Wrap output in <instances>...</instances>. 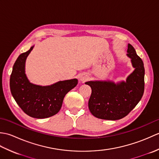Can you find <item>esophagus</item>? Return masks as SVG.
I'll return each instance as SVG.
<instances>
[{
  "label": "esophagus",
  "mask_w": 159,
  "mask_h": 159,
  "mask_svg": "<svg viewBox=\"0 0 159 159\" xmlns=\"http://www.w3.org/2000/svg\"><path fill=\"white\" fill-rule=\"evenodd\" d=\"M87 79H88V76H87V75H85V74H82V75L80 76L79 78V79L81 82H85V80H87Z\"/></svg>",
  "instance_id": "34e87169"
}]
</instances>
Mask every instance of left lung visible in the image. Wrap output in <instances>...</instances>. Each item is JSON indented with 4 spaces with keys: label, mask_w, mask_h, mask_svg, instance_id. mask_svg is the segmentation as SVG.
Wrapping results in <instances>:
<instances>
[{
    "label": "left lung",
    "mask_w": 159,
    "mask_h": 159,
    "mask_svg": "<svg viewBox=\"0 0 159 159\" xmlns=\"http://www.w3.org/2000/svg\"><path fill=\"white\" fill-rule=\"evenodd\" d=\"M127 52L134 70L127 77L126 82L116 84L110 80H96L85 83L92 88L88 102L89 111L99 119H121L136 107L143 95L145 69L143 61L130 43Z\"/></svg>",
    "instance_id": "obj_1"
}]
</instances>
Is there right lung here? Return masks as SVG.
<instances>
[{"label": "right lung", "instance_id": "1", "mask_svg": "<svg viewBox=\"0 0 159 159\" xmlns=\"http://www.w3.org/2000/svg\"><path fill=\"white\" fill-rule=\"evenodd\" d=\"M33 47L20 55L16 59L10 76V89L16 103L24 112L30 117L43 119L59 112L64 97L76 86L78 80H63L48 86L30 83L25 74V62Z\"/></svg>", "mask_w": 159, "mask_h": 159}]
</instances>
